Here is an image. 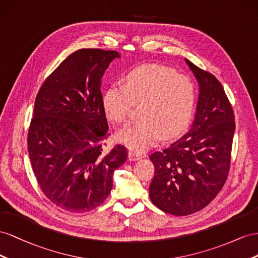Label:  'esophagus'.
<instances>
[{"mask_svg":"<svg viewBox=\"0 0 258 258\" xmlns=\"http://www.w3.org/2000/svg\"><path fill=\"white\" fill-rule=\"evenodd\" d=\"M141 158H143V154L142 153L133 151V150H130L128 151V160L134 161V160H138V159H141Z\"/></svg>","mask_w":258,"mask_h":258,"instance_id":"esophagus-1","label":"esophagus"}]
</instances>
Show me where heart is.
Wrapping results in <instances>:
<instances>
[{
    "label": "heart",
    "instance_id": "b5f03b06",
    "mask_svg": "<svg viewBox=\"0 0 258 258\" xmlns=\"http://www.w3.org/2000/svg\"><path fill=\"white\" fill-rule=\"evenodd\" d=\"M195 85L188 77L163 66H143L128 72L125 84H113L102 96L108 119L126 123L134 104H141L142 119L124 128L119 139L143 151L163 135L168 138L186 127L194 111Z\"/></svg>",
    "mask_w": 258,
    "mask_h": 258
}]
</instances>
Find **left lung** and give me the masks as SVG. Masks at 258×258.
Segmentation results:
<instances>
[{
    "label": "left lung",
    "mask_w": 258,
    "mask_h": 258,
    "mask_svg": "<svg viewBox=\"0 0 258 258\" xmlns=\"http://www.w3.org/2000/svg\"><path fill=\"white\" fill-rule=\"evenodd\" d=\"M200 94L189 128L165 148L150 154L153 204L172 215H190L212 202L227 180L235 130L234 113L222 83L188 59Z\"/></svg>",
    "instance_id": "1"
}]
</instances>
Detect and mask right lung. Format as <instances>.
<instances>
[{"label": "right lung", "instance_id": "obj_1", "mask_svg": "<svg viewBox=\"0 0 258 258\" xmlns=\"http://www.w3.org/2000/svg\"><path fill=\"white\" fill-rule=\"evenodd\" d=\"M115 50L82 48L44 81L34 101L28 151L43 194L58 208L84 213L98 208L112 189V175L127 149L105 150L110 136L101 78Z\"/></svg>", "mask_w": 258, "mask_h": 258}]
</instances>
